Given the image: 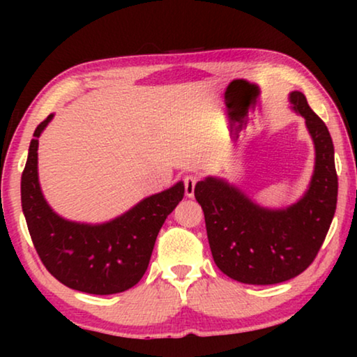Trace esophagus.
I'll use <instances>...</instances> for the list:
<instances>
[{"label":"esophagus","mask_w":357,"mask_h":357,"mask_svg":"<svg viewBox=\"0 0 357 357\" xmlns=\"http://www.w3.org/2000/svg\"><path fill=\"white\" fill-rule=\"evenodd\" d=\"M197 182H198L197 175H187V177L183 178L185 195H187L188 198H193L195 197V185H197Z\"/></svg>","instance_id":"esophagus-1"}]
</instances>
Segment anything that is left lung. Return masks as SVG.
I'll use <instances>...</instances> for the list:
<instances>
[{"label":"left lung","instance_id":"left-lung-1","mask_svg":"<svg viewBox=\"0 0 357 357\" xmlns=\"http://www.w3.org/2000/svg\"><path fill=\"white\" fill-rule=\"evenodd\" d=\"M289 102L291 110L304 119L315 149L309 187L297 202L265 206L238 185L214 175L195 187L214 263L245 284H276L301 275L314 261L335 216L338 177L330 131L302 92H289Z\"/></svg>","mask_w":357,"mask_h":357}]
</instances>
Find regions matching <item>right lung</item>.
<instances>
[{"instance_id":"obj_1","label":"right lung","mask_w":357,"mask_h":357,"mask_svg":"<svg viewBox=\"0 0 357 357\" xmlns=\"http://www.w3.org/2000/svg\"><path fill=\"white\" fill-rule=\"evenodd\" d=\"M53 116L33 131L21 178L22 213L33 245L47 270L71 289L97 296L123 292L148 270L160 227L182 202L183 182L149 195L105 222L60 216L43 197L38 180V138Z\"/></svg>"}]
</instances>
